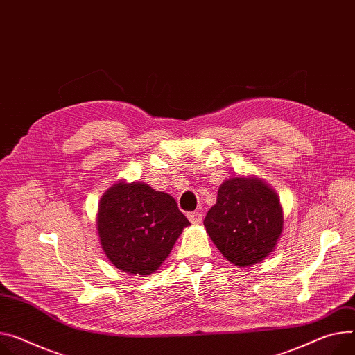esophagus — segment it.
Masks as SVG:
<instances>
[{
    "instance_id": "esophagus-1",
    "label": "esophagus",
    "mask_w": 355,
    "mask_h": 355,
    "mask_svg": "<svg viewBox=\"0 0 355 355\" xmlns=\"http://www.w3.org/2000/svg\"><path fill=\"white\" fill-rule=\"evenodd\" d=\"M187 219L193 225H199V223H202V214L199 211H190V213H187Z\"/></svg>"
}]
</instances>
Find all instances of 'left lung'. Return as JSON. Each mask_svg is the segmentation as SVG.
Instances as JSON below:
<instances>
[{"label": "left lung", "instance_id": "8db88e82", "mask_svg": "<svg viewBox=\"0 0 355 355\" xmlns=\"http://www.w3.org/2000/svg\"><path fill=\"white\" fill-rule=\"evenodd\" d=\"M203 225L230 263L248 267L276 249L283 210L277 193L261 179L237 176L220 184Z\"/></svg>", "mask_w": 355, "mask_h": 355}]
</instances>
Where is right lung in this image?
I'll list each match as a JSON object with an SVG mask.
<instances>
[{"label": "right lung", "instance_id": "add662e5", "mask_svg": "<svg viewBox=\"0 0 355 355\" xmlns=\"http://www.w3.org/2000/svg\"><path fill=\"white\" fill-rule=\"evenodd\" d=\"M96 226L109 261L145 277L166 260L190 223L171 195L142 182L121 180L102 195Z\"/></svg>", "mask_w": 355, "mask_h": 355}]
</instances>
